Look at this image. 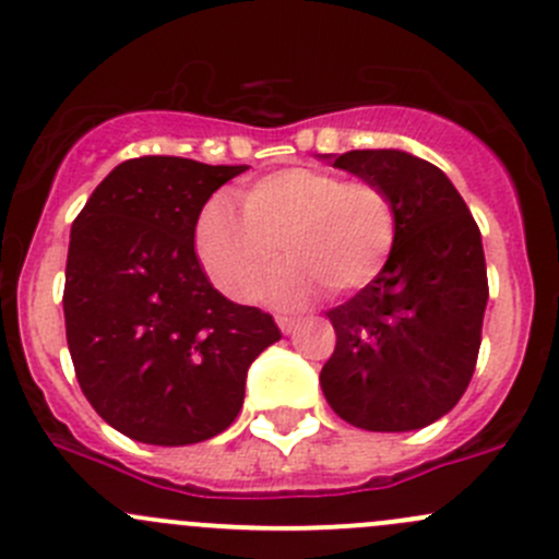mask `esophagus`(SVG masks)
<instances>
[{
	"label": "esophagus",
	"instance_id": "34e87169",
	"mask_svg": "<svg viewBox=\"0 0 559 559\" xmlns=\"http://www.w3.org/2000/svg\"><path fill=\"white\" fill-rule=\"evenodd\" d=\"M275 321H278L281 332H286V335H289V332L295 330V326H297V319H295V316H275Z\"/></svg>",
	"mask_w": 559,
	"mask_h": 559
}]
</instances>
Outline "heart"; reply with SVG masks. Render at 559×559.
<instances>
[{
    "instance_id": "1",
    "label": "heart",
    "mask_w": 559,
    "mask_h": 559,
    "mask_svg": "<svg viewBox=\"0 0 559 559\" xmlns=\"http://www.w3.org/2000/svg\"><path fill=\"white\" fill-rule=\"evenodd\" d=\"M397 240V205L370 178H343L321 167H286L253 180L243 213L227 200L207 202L197 222V257L213 284L233 300L264 295L275 284L284 302H306L324 286L352 295L384 270Z\"/></svg>"
}]
</instances>
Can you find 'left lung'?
<instances>
[{
    "mask_svg": "<svg viewBox=\"0 0 559 559\" xmlns=\"http://www.w3.org/2000/svg\"><path fill=\"white\" fill-rule=\"evenodd\" d=\"M335 167L392 194L397 240L384 270L326 311L337 341L321 389L348 425L419 430L460 403L476 370L489 297L481 233L430 162L403 151H346Z\"/></svg>",
    "mask_w": 559,
    "mask_h": 559,
    "instance_id": "left-lung-1",
    "label": "left lung"
}]
</instances>
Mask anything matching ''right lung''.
<instances>
[{
    "label": "right lung",
    "instance_id": "1",
    "mask_svg": "<svg viewBox=\"0 0 559 559\" xmlns=\"http://www.w3.org/2000/svg\"><path fill=\"white\" fill-rule=\"evenodd\" d=\"M243 170L127 159L72 222L67 346L92 408L132 441L186 447L227 430L248 368L281 341L273 316L213 289L194 251L205 202Z\"/></svg>",
    "mask_w": 559,
    "mask_h": 559
}]
</instances>
